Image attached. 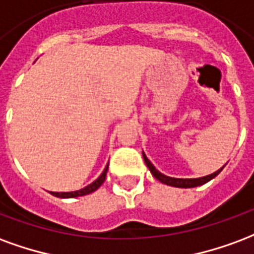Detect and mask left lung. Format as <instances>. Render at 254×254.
<instances>
[{"label": "left lung", "mask_w": 254, "mask_h": 254, "mask_svg": "<svg viewBox=\"0 0 254 254\" xmlns=\"http://www.w3.org/2000/svg\"><path fill=\"white\" fill-rule=\"evenodd\" d=\"M142 155H143V160H145L146 165L149 168V170L151 172V175L154 176L157 180L162 183V184H166V186L176 187V188H195V187L203 186L205 183H208L212 179H215L216 176L221 173V170L225 168L226 165H223L221 169H218L214 173L211 175L203 176V177H197V179H176V177H169V176H165L164 173H161L160 170L155 169V166L150 162V160L146 157V154L142 151Z\"/></svg>", "instance_id": "left-lung-1"}]
</instances>
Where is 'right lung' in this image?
<instances>
[{
	"label": "right lung",
	"mask_w": 254,
	"mask_h": 254,
	"mask_svg": "<svg viewBox=\"0 0 254 254\" xmlns=\"http://www.w3.org/2000/svg\"><path fill=\"white\" fill-rule=\"evenodd\" d=\"M108 165L105 166L104 170H103V173H101L92 184H89V186H86L85 188H82V190H73V192H51V195L57 196V197H61V199H71V197H78V196H85L89 195V193H92V192H94L96 190H99L100 187H101V184L105 181V176H107V172H108Z\"/></svg>",
	"instance_id": "right-lung-1"
}]
</instances>
